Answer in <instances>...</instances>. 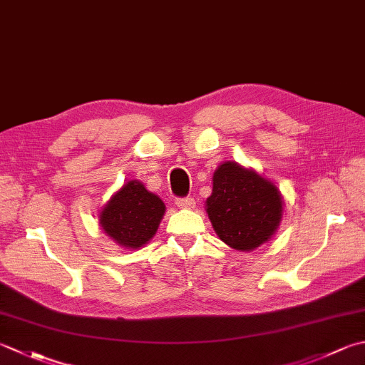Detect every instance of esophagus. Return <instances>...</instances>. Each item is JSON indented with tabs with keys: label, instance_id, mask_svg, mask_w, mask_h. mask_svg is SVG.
I'll list each match as a JSON object with an SVG mask.
<instances>
[{
	"label": "esophagus",
	"instance_id": "esophagus-1",
	"mask_svg": "<svg viewBox=\"0 0 365 365\" xmlns=\"http://www.w3.org/2000/svg\"><path fill=\"white\" fill-rule=\"evenodd\" d=\"M175 205L178 209H192L196 205V201L192 197H177L175 199Z\"/></svg>",
	"mask_w": 365,
	"mask_h": 365
}]
</instances>
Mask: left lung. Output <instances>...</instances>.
<instances>
[{"label": "left lung", "instance_id": "1", "mask_svg": "<svg viewBox=\"0 0 365 365\" xmlns=\"http://www.w3.org/2000/svg\"><path fill=\"white\" fill-rule=\"evenodd\" d=\"M205 207L213 230L226 245L252 252L280 226L283 197L272 182L253 169L226 161L213 173Z\"/></svg>", "mask_w": 365, "mask_h": 365}]
</instances>
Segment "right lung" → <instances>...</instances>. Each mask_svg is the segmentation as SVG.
Returning <instances> with one entry per match:
<instances>
[{
  "label": "right lung",
  "instance_id": "obj_1",
  "mask_svg": "<svg viewBox=\"0 0 365 365\" xmlns=\"http://www.w3.org/2000/svg\"><path fill=\"white\" fill-rule=\"evenodd\" d=\"M164 212L166 205L158 196L130 180L104 205L99 225L120 247L140 248L155 235Z\"/></svg>",
  "mask_w": 365,
  "mask_h": 365
}]
</instances>
